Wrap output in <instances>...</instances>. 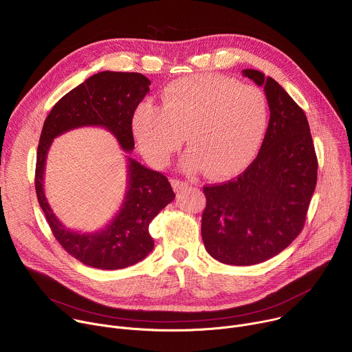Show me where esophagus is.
I'll return each mask as SVG.
<instances>
[{"instance_id":"obj_1","label":"esophagus","mask_w":352,"mask_h":352,"mask_svg":"<svg viewBox=\"0 0 352 352\" xmlns=\"http://www.w3.org/2000/svg\"><path fill=\"white\" fill-rule=\"evenodd\" d=\"M171 184H173V188H174L175 192H182V190H185V189L188 188V182L181 181V179H177V178L173 179Z\"/></svg>"}]
</instances>
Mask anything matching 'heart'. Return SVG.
<instances>
[{
  "mask_svg": "<svg viewBox=\"0 0 352 352\" xmlns=\"http://www.w3.org/2000/svg\"><path fill=\"white\" fill-rule=\"evenodd\" d=\"M267 121V98L259 87L204 74L171 82L162 93L160 107L140 104L133 131L143 153L155 163H164L185 136L186 168L224 178L252 160Z\"/></svg>",
  "mask_w": 352,
  "mask_h": 352,
  "instance_id": "b5f03b06",
  "label": "heart"
}]
</instances>
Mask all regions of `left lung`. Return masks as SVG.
I'll use <instances>...</instances> for the list:
<instances>
[{
  "label": "left lung",
  "mask_w": 352,
  "mask_h": 352,
  "mask_svg": "<svg viewBox=\"0 0 352 352\" xmlns=\"http://www.w3.org/2000/svg\"><path fill=\"white\" fill-rule=\"evenodd\" d=\"M242 75L265 87L269 126L256 159L236 178L204 186L202 239L210 256L232 266L262 263L302 231L318 181V159L304 110L273 78Z\"/></svg>",
  "instance_id": "1"
}]
</instances>
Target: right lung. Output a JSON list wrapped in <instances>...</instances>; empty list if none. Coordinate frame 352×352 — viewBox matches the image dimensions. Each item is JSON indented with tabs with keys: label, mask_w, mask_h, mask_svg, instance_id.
Listing matches in <instances>:
<instances>
[{
	"label": "right lung",
	"mask_w": 352,
	"mask_h": 352,
	"mask_svg": "<svg viewBox=\"0 0 352 352\" xmlns=\"http://www.w3.org/2000/svg\"><path fill=\"white\" fill-rule=\"evenodd\" d=\"M150 80L136 72H98L67 93L47 116L37 147L34 188L38 205L56 239L86 266L117 270L144 259L155 248L148 224L175 193L162 173L148 170L128 157V190L120 212L103 230L82 234L64 227L44 195V168L53 139L80 126H103L118 140L124 152L135 146L132 118L148 91Z\"/></svg>",
	"instance_id": "obj_1"
}]
</instances>
